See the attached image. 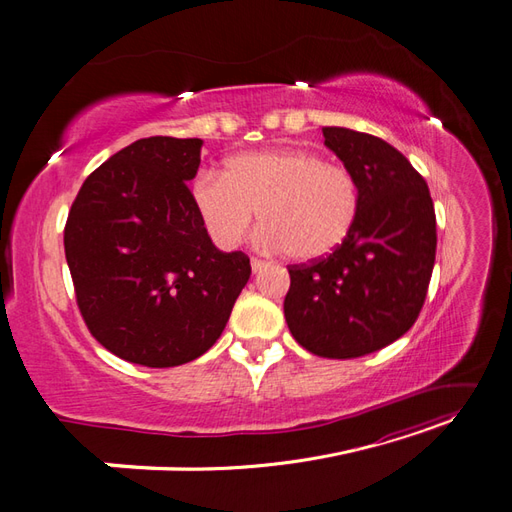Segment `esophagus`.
Returning <instances> with one entry per match:
<instances>
[{
	"label": "esophagus",
	"instance_id": "obj_1",
	"mask_svg": "<svg viewBox=\"0 0 512 512\" xmlns=\"http://www.w3.org/2000/svg\"><path fill=\"white\" fill-rule=\"evenodd\" d=\"M267 267V262L265 260H258V258H252V271L254 273H258V271H262Z\"/></svg>",
	"mask_w": 512,
	"mask_h": 512
}]
</instances>
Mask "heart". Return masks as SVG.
Returning a JSON list of instances; mask_svg holds the SVG:
<instances>
[{
	"mask_svg": "<svg viewBox=\"0 0 512 512\" xmlns=\"http://www.w3.org/2000/svg\"><path fill=\"white\" fill-rule=\"evenodd\" d=\"M200 222L220 247H237L260 209L258 241L294 260L329 256L359 218L361 192L342 164L307 149H267L230 158L220 173H200L192 185Z\"/></svg>",
	"mask_w": 512,
	"mask_h": 512,
	"instance_id": "b5f03b06",
	"label": "heart"
}]
</instances>
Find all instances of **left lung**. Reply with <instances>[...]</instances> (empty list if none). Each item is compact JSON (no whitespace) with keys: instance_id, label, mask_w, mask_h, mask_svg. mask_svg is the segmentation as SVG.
Returning a JSON list of instances; mask_svg holds the SVG:
<instances>
[{"instance_id":"left-lung-1","label":"left lung","mask_w":512,"mask_h":512,"mask_svg":"<svg viewBox=\"0 0 512 512\" xmlns=\"http://www.w3.org/2000/svg\"><path fill=\"white\" fill-rule=\"evenodd\" d=\"M361 192L359 218L327 258L290 267L284 316L297 342L324 359H356L416 322L436 262V211L425 179L393 145L322 128Z\"/></svg>"}]
</instances>
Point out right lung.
<instances>
[{"instance_id":"1","label":"right lung","mask_w":512,"mask_h":512,"mask_svg":"<svg viewBox=\"0 0 512 512\" xmlns=\"http://www.w3.org/2000/svg\"><path fill=\"white\" fill-rule=\"evenodd\" d=\"M200 138L151 136L117 151L76 194L64 247L81 316L119 359L175 367L222 335L250 258L220 252L190 181Z\"/></svg>"}]
</instances>
